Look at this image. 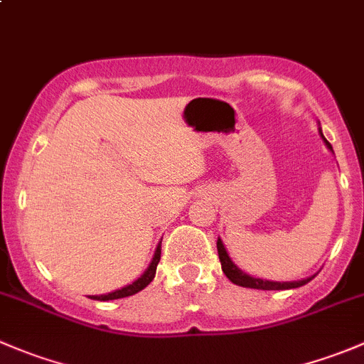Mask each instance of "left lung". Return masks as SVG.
<instances>
[{"instance_id":"left-lung-1","label":"left lung","mask_w":364,"mask_h":364,"mask_svg":"<svg viewBox=\"0 0 364 364\" xmlns=\"http://www.w3.org/2000/svg\"><path fill=\"white\" fill-rule=\"evenodd\" d=\"M326 144H328V148L333 151L331 144H329L328 141H326ZM216 248H218V257H220V262H222L223 273H225V277L229 278L232 284L240 285V287L259 289V291H285V289H297V287H301V285H306L308 282L315 277L314 274V277L304 278V280H299V282H269V280H260V278H252V277H248L247 273H243L241 269H237V266H234V262L230 260L229 253L225 252L223 243L220 240L216 241Z\"/></svg>"}]
</instances>
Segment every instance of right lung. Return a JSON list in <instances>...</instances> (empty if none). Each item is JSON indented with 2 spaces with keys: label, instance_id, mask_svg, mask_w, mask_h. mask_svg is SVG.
Segmentation results:
<instances>
[{
  "label": "right lung",
  "instance_id": "1",
  "mask_svg": "<svg viewBox=\"0 0 364 364\" xmlns=\"http://www.w3.org/2000/svg\"><path fill=\"white\" fill-rule=\"evenodd\" d=\"M160 245L156 247V252H155V257H153L151 264H149L148 269L144 271V274H142L139 280H135L134 284L127 285V287L119 289V291H114L111 294H104V296H91V299H97V301H109V299H121V297H128V296H134L137 294L139 291H142L144 287H148L149 284L153 282V278H155V273H156V266H159L160 262Z\"/></svg>",
  "mask_w": 364,
  "mask_h": 364
}]
</instances>
